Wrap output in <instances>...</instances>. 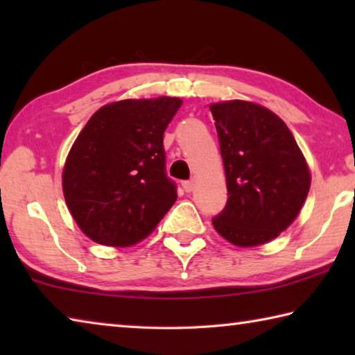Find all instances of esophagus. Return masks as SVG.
I'll list each match as a JSON object with an SVG mask.
<instances>
[{
  "label": "esophagus",
  "instance_id": "34e87169",
  "mask_svg": "<svg viewBox=\"0 0 355 355\" xmlns=\"http://www.w3.org/2000/svg\"><path fill=\"white\" fill-rule=\"evenodd\" d=\"M183 189L186 192L194 191V180H189V182H183Z\"/></svg>",
  "mask_w": 355,
  "mask_h": 355
}]
</instances>
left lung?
Wrapping results in <instances>:
<instances>
[{
	"label": "left lung",
	"instance_id": "obj_1",
	"mask_svg": "<svg viewBox=\"0 0 355 355\" xmlns=\"http://www.w3.org/2000/svg\"><path fill=\"white\" fill-rule=\"evenodd\" d=\"M219 136L228 199L213 225L238 248H255L290 227L307 199L311 173L277 114L245 100L209 105Z\"/></svg>",
	"mask_w": 355,
	"mask_h": 355
}]
</instances>
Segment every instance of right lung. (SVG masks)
Instances as JSON below:
<instances>
[{"label":"right lung","mask_w":355,"mask_h":355,"mask_svg":"<svg viewBox=\"0 0 355 355\" xmlns=\"http://www.w3.org/2000/svg\"><path fill=\"white\" fill-rule=\"evenodd\" d=\"M182 103L178 97L120 100L84 125L65 159L62 192L71 218L92 241L130 248L175 203L163 136Z\"/></svg>","instance_id":"right-lung-1"}]
</instances>
